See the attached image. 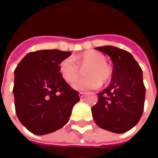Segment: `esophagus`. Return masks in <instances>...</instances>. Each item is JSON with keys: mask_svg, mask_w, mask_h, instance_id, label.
I'll return each instance as SVG.
<instances>
[{"mask_svg": "<svg viewBox=\"0 0 158 158\" xmlns=\"http://www.w3.org/2000/svg\"><path fill=\"white\" fill-rule=\"evenodd\" d=\"M84 95H85V93H84V92H79V97H80L81 98L84 97Z\"/></svg>", "mask_w": 158, "mask_h": 158, "instance_id": "34e87169", "label": "esophagus"}]
</instances>
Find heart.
Listing matches in <instances>:
<instances>
[{
  "instance_id": "1",
  "label": "heart",
  "mask_w": 158,
  "mask_h": 158,
  "mask_svg": "<svg viewBox=\"0 0 158 158\" xmlns=\"http://www.w3.org/2000/svg\"><path fill=\"white\" fill-rule=\"evenodd\" d=\"M72 59H65L60 64V73L67 82H71L79 75L78 66L83 67L89 65L85 70V74L88 77L77 78L72 82L71 86L77 90H88L98 89L102 82H107L112 76V70L106 63L105 55L98 52L88 51L82 52L79 56Z\"/></svg>"
}]
</instances>
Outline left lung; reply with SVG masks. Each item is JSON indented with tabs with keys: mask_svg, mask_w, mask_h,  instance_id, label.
Listing matches in <instances>:
<instances>
[{
	"mask_svg": "<svg viewBox=\"0 0 158 158\" xmlns=\"http://www.w3.org/2000/svg\"><path fill=\"white\" fill-rule=\"evenodd\" d=\"M111 57L110 85L98 93V101L91 112L96 124L110 132L130 130L142 117L145 101L143 70L130 52L111 46L96 47Z\"/></svg>",
	"mask_w": 158,
	"mask_h": 158,
	"instance_id": "obj_1",
	"label": "left lung"
}]
</instances>
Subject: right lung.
<instances>
[{"mask_svg":"<svg viewBox=\"0 0 158 158\" xmlns=\"http://www.w3.org/2000/svg\"><path fill=\"white\" fill-rule=\"evenodd\" d=\"M70 54L56 49L29 52L15 68L16 116L32 134L43 135L61 128L80 100L78 91L60 73V64Z\"/></svg>","mask_w":158,"mask_h":158,"instance_id":"right-lung-1","label":"right lung"}]
</instances>
